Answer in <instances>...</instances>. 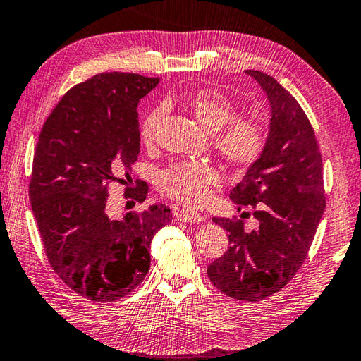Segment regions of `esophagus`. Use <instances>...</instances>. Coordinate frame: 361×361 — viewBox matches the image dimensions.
Returning <instances> with one entry per match:
<instances>
[{
    "mask_svg": "<svg viewBox=\"0 0 361 361\" xmlns=\"http://www.w3.org/2000/svg\"><path fill=\"white\" fill-rule=\"evenodd\" d=\"M176 219L192 224V223H200V221H202L204 216L200 215V213L192 212V210H176Z\"/></svg>",
    "mask_w": 361,
    "mask_h": 361,
    "instance_id": "esophagus-1",
    "label": "esophagus"
}]
</instances>
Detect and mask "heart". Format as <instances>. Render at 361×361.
Instances as JSON below:
<instances>
[{"mask_svg": "<svg viewBox=\"0 0 361 361\" xmlns=\"http://www.w3.org/2000/svg\"><path fill=\"white\" fill-rule=\"evenodd\" d=\"M186 105L205 130L215 133L213 146L232 169L247 170L266 149L264 127L252 118H237L235 106L221 92L202 89L189 94ZM161 109L152 108L140 124V140L151 146L156 140ZM219 181L218 170L209 162H175L159 173V189L167 197L189 207L209 202L210 189Z\"/></svg>", "mask_w": 361, "mask_h": 361, "instance_id": "obj_1", "label": "heart"}]
</instances>
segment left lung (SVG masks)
Wrapping results in <instances>:
<instances>
[{
	"label": "left lung",
	"instance_id": "obj_1",
	"mask_svg": "<svg viewBox=\"0 0 361 361\" xmlns=\"http://www.w3.org/2000/svg\"><path fill=\"white\" fill-rule=\"evenodd\" d=\"M271 103V129L259 161L229 197L252 207L258 229L242 219L213 218L231 247L207 267L210 282L239 301H261L295 277L307 258L325 210L323 164L312 126L288 90L266 73L247 70Z\"/></svg>",
	"mask_w": 361,
	"mask_h": 361
}]
</instances>
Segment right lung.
I'll list each match as a JSON object with an SVG mask.
<instances>
[{
	"label": "right lung",
	"mask_w": 361,
	"mask_h": 361,
	"mask_svg": "<svg viewBox=\"0 0 361 361\" xmlns=\"http://www.w3.org/2000/svg\"><path fill=\"white\" fill-rule=\"evenodd\" d=\"M159 78L100 73L66 92L42 126L28 194L44 252L57 276L95 302H113L143 282L149 245L172 221L167 205L106 215L108 186L124 185L140 152L137 106ZM137 181L124 197L143 202Z\"/></svg>",
	"instance_id": "obj_1"
}]
</instances>
